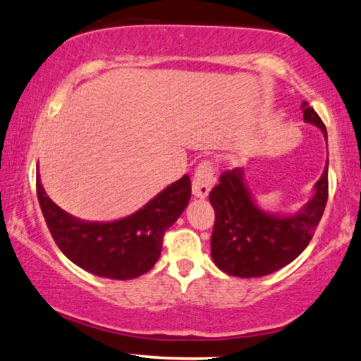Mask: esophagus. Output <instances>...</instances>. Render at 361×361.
<instances>
[{"label": "esophagus", "instance_id": "1", "mask_svg": "<svg viewBox=\"0 0 361 361\" xmlns=\"http://www.w3.org/2000/svg\"><path fill=\"white\" fill-rule=\"evenodd\" d=\"M212 185H214V168H212V164L208 161L200 163L192 181L193 195L197 198L208 197Z\"/></svg>", "mask_w": 361, "mask_h": 361}]
</instances>
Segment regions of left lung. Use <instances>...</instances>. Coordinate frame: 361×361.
I'll list each match as a JSON object with an SVG mask.
<instances>
[{
  "instance_id": "1",
  "label": "left lung",
  "mask_w": 361,
  "mask_h": 361,
  "mask_svg": "<svg viewBox=\"0 0 361 361\" xmlns=\"http://www.w3.org/2000/svg\"><path fill=\"white\" fill-rule=\"evenodd\" d=\"M305 123L326 128L310 104L302 102ZM215 210L212 232V259L225 274L262 277L293 262L311 242L328 202V163L314 185V195L301 210L290 215L271 214L254 202L245 169L235 168L220 176L210 192Z\"/></svg>"
}]
</instances>
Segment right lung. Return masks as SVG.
<instances>
[{
	"label": "right lung",
	"mask_w": 361,
	"mask_h": 361,
	"mask_svg": "<svg viewBox=\"0 0 361 361\" xmlns=\"http://www.w3.org/2000/svg\"><path fill=\"white\" fill-rule=\"evenodd\" d=\"M37 195L51 237L65 257L94 276L128 281L153 269L164 232L188 207L192 183L185 175L133 215L114 222H87L63 212L45 193L40 175Z\"/></svg>",
	"instance_id": "obj_1"
}]
</instances>
